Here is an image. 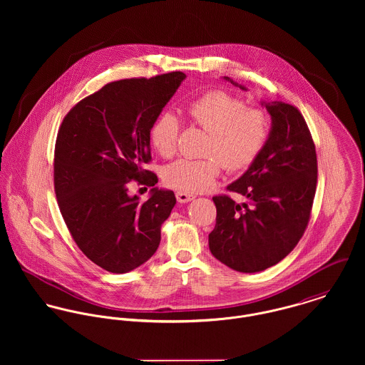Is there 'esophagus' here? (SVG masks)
Masks as SVG:
<instances>
[{
    "label": "esophagus",
    "mask_w": 365,
    "mask_h": 365,
    "mask_svg": "<svg viewBox=\"0 0 365 365\" xmlns=\"http://www.w3.org/2000/svg\"><path fill=\"white\" fill-rule=\"evenodd\" d=\"M175 198H177V201H178L180 204H185V202H190V201L195 200V195H192V194H188V192H182V191H178V192L175 194Z\"/></svg>",
    "instance_id": "esophagus-1"
}]
</instances>
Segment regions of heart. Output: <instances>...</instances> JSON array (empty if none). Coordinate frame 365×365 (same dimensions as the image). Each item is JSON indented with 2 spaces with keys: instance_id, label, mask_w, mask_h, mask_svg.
Here are the masks:
<instances>
[{
  "instance_id": "heart-1",
  "label": "heart",
  "mask_w": 365,
  "mask_h": 365,
  "mask_svg": "<svg viewBox=\"0 0 365 365\" xmlns=\"http://www.w3.org/2000/svg\"><path fill=\"white\" fill-rule=\"evenodd\" d=\"M191 119L209 132L204 160L180 158L164 170V182L182 192L209 190L222 164L240 171L253 164L268 138V118L259 108L246 104L226 91H209L188 108ZM180 120L171 110L163 112L150 129V139L158 155L171 157L177 150Z\"/></svg>"
}]
</instances>
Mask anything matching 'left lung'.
Masks as SVG:
<instances>
[{
  "label": "left lung",
  "instance_id": "1",
  "mask_svg": "<svg viewBox=\"0 0 365 365\" xmlns=\"http://www.w3.org/2000/svg\"><path fill=\"white\" fill-rule=\"evenodd\" d=\"M260 104L271 116L267 142L246 173L227 185L249 204L227 195L212 198L216 225L209 250L239 272L264 271L294 250L308 226L317 181L316 150L301 112L281 101Z\"/></svg>",
  "mask_w": 365,
  "mask_h": 365
}]
</instances>
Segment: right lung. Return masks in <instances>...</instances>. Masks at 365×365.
Here are the masks:
<instances>
[{
	"mask_svg": "<svg viewBox=\"0 0 365 365\" xmlns=\"http://www.w3.org/2000/svg\"><path fill=\"white\" fill-rule=\"evenodd\" d=\"M181 71L119 80L84 98L63 119L54 150V191L80 250L113 274L149 260L161 225L175 205L171 190L155 187L150 129L185 80ZM130 179L153 186L150 200L127 194Z\"/></svg>",
	"mask_w": 365,
	"mask_h": 365,
	"instance_id": "obj_1",
	"label": "right lung"
}]
</instances>
